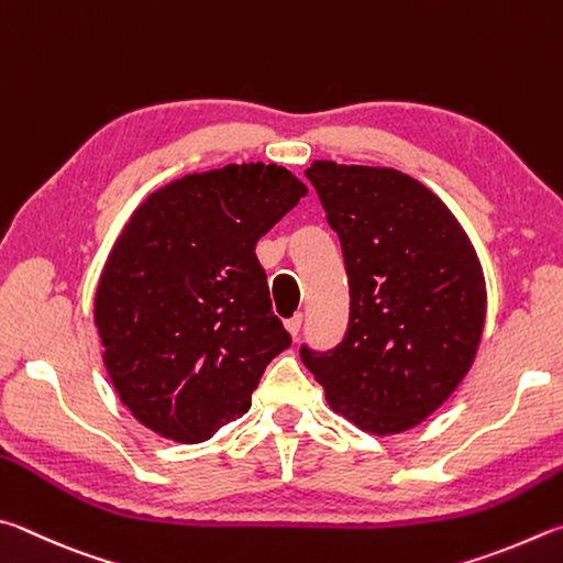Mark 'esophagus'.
<instances>
[{
  "instance_id": "34e87169",
  "label": "esophagus",
  "mask_w": 563,
  "mask_h": 563,
  "mask_svg": "<svg viewBox=\"0 0 563 563\" xmlns=\"http://www.w3.org/2000/svg\"><path fill=\"white\" fill-rule=\"evenodd\" d=\"M301 327H303V313H297V317L287 321V329H289V333H291L294 339H299Z\"/></svg>"
}]
</instances>
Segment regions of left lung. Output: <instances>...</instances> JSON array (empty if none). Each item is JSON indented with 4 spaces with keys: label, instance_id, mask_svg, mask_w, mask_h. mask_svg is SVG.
<instances>
[{
    "label": "left lung",
    "instance_id": "left-lung-1",
    "mask_svg": "<svg viewBox=\"0 0 563 563\" xmlns=\"http://www.w3.org/2000/svg\"><path fill=\"white\" fill-rule=\"evenodd\" d=\"M349 276V323L336 349L299 356L331 408L361 430L402 432L465 378L485 323V279L455 217L390 167H307Z\"/></svg>",
    "mask_w": 563,
    "mask_h": 563
}]
</instances>
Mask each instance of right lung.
Listing matches in <instances>:
<instances>
[{
  "label": "right lung",
  "mask_w": 563,
  "mask_h": 563,
  "mask_svg": "<svg viewBox=\"0 0 563 563\" xmlns=\"http://www.w3.org/2000/svg\"><path fill=\"white\" fill-rule=\"evenodd\" d=\"M307 187L279 165L185 175L147 197L96 291L103 363L125 408L157 435L210 440L252 406L291 346L254 246Z\"/></svg>",
  "instance_id": "right-lung-1"
}]
</instances>
